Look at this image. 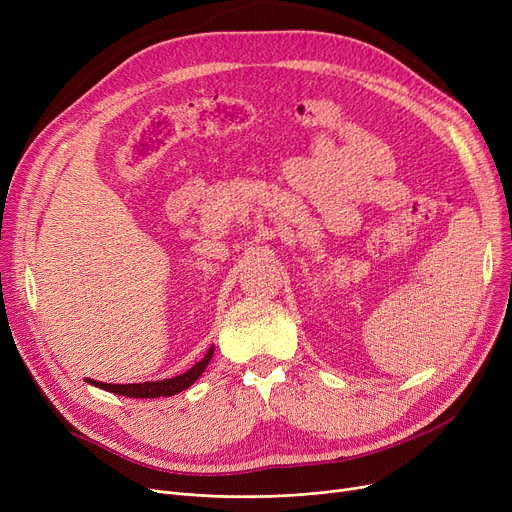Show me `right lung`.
I'll return each mask as SVG.
<instances>
[{
  "label": "right lung",
  "instance_id": "1",
  "mask_svg": "<svg viewBox=\"0 0 512 512\" xmlns=\"http://www.w3.org/2000/svg\"><path fill=\"white\" fill-rule=\"evenodd\" d=\"M211 355H213V346L207 351V355L197 363L193 365L188 371L176 375V378H170V380H159V382H143V384H105V382H91L93 386L97 388H103L107 392H114V394H120V396H128V398H159V396H174L182 390H186L188 386H191L199 375L205 371L207 363L211 361Z\"/></svg>",
  "mask_w": 512,
  "mask_h": 512
}]
</instances>
